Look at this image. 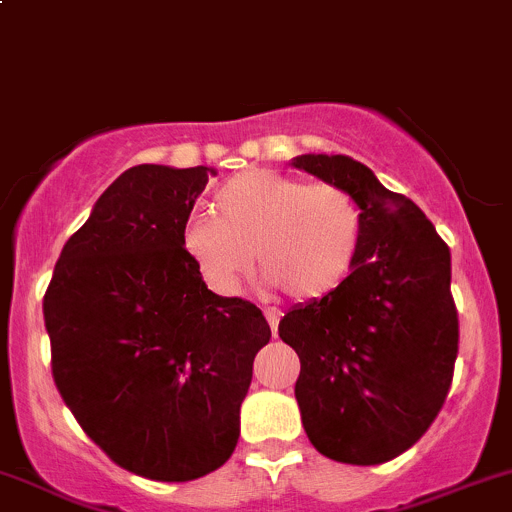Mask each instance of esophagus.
I'll list each match as a JSON object with an SVG mask.
<instances>
[{
  "label": "esophagus",
  "instance_id": "obj_1",
  "mask_svg": "<svg viewBox=\"0 0 512 512\" xmlns=\"http://www.w3.org/2000/svg\"><path fill=\"white\" fill-rule=\"evenodd\" d=\"M267 322H270V329H272V337H277V327H280V314L275 312V309H267L265 312Z\"/></svg>",
  "mask_w": 512,
  "mask_h": 512
}]
</instances>
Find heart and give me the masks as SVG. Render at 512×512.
Returning <instances> with one entry per match:
<instances>
[{
    "label": "heart",
    "mask_w": 512,
    "mask_h": 512,
    "mask_svg": "<svg viewBox=\"0 0 512 512\" xmlns=\"http://www.w3.org/2000/svg\"><path fill=\"white\" fill-rule=\"evenodd\" d=\"M213 213L183 225V250L210 287L232 292L260 262L297 302L332 297L359 262L364 210L349 190L275 170H242L218 188Z\"/></svg>",
    "instance_id": "b5f03b06"
}]
</instances>
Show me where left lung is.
<instances>
[{"label":"left lung","mask_w":512,"mask_h":512,"mask_svg":"<svg viewBox=\"0 0 512 512\" xmlns=\"http://www.w3.org/2000/svg\"><path fill=\"white\" fill-rule=\"evenodd\" d=\"M292 165L349 190L366 223L349 280L280 322L302 364L294 396L322 456L376 466L414 446L451 389V250L414 200L386 190L359 160L309 153Z\"/></svg>","instance_id":"1"}]
</instances>
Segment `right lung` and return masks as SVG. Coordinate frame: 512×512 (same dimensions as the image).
<instances>
[{
  "label": "right lung",
  "mask_w": 512,
  "mask_h": 512,
  "mask_svg": "<svg viewBox=\"0 0 512 512\" xmlns=\"http://www.w3.org/2000/svg\"><path fill=\"white\" fill-rule=\"evenodd\" d=\"M208 175L151 163L118 175L44 294L64 404L113 463L165 483L232 456L252 361L272 337L255 304L210 292L183 250Z\"/></svg>",
  "instance_id": "1"
}]
</instances>
